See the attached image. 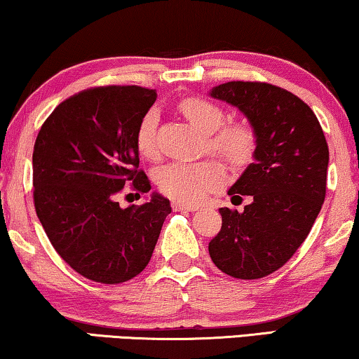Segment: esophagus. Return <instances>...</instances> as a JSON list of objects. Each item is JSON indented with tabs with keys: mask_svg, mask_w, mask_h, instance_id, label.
<instances>
[{
	"mask_svg": "<svg viewBox=\"0 0 359 359\" xmlns=\"http://www.w3.org/2000/svg\"><path fill=\"white\" fill-rule=\"evenodd\" d=\"M173 207H175V210H188V212H194L199 209V207L194 204H186V202H180V201L173 202Z\"/></svg>",
	"mask_w": 359,
	"mask_h": 359,
	"instance_id": "obj_1",
	"label": "esophagus"
}]
</instances>
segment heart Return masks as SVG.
<instances>
[{
  "label": "heart",
  "mask_w": 359,
  "mask_h": 359,
  "mask_svg": "<svg viewBox=\"0 0 359 359\" xmlns=\"http://www.w3.org/2000/svg\"><path fill=\"white\" fill-rule=\"evenodd\" d=\"M180 111L197 131L207 136L210 150L220 154L235 167L246 165L256 150V134L244 123L222 126L225 113L215 103L204 98L191 97L180 103ZM158 111L150 108L144 113L136 129V147L144 158L157 155ZM225 180V171L215 162H175L158 168L155 181L165 194L183 202H201L209 192L220 188Z\"/></svg>",
  "instance_id": "1"
}]
</instances>
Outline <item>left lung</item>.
Listing matches in <instances>:
<instances>
[{
    "label": "left lung",
    "mask_w": 359,
    "mask_h": 359,
    "mask_svg": "<svg viewBox=\"0 0 359 359\" xmlns=\"http://www.w3.org/2000/svg\"><path fill=\"white\" fill-rule=\"evenodd\" d=\"M209 95L236 107L256 134L254 162L228 189L240 202L251 196V202L243 212L218 209L222 228L209 254L226 275L262 278L282 267L309 235L324 204L329 147L314 111L292 92L231 81Z\"/></svg>",
    "instance_id": "obj_1"
}]
</instances>
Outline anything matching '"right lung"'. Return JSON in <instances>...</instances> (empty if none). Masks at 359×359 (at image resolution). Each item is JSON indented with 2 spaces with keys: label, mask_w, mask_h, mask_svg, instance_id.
<instances>
[{
  "label": "right lung",
  "mask_w": 359,
  "mask_h": 359,
  "mask_svg": "<svg viewBox=\"0 0 359 359\" xmlns=\"http://www.w3.org/2000/svg\"><path fill=\"white\" fill-rule=\"evenodd\" d=\"M157 92L139 86L84 90L60 103L34 145L37 217L66 264L100 283H123L152 257L170 201L158 192L123 209L118 197L133 183L149 192L139 168L136 129Z\"/></svg>",
  "instance_id": "add662e5"
}]
</instances>
